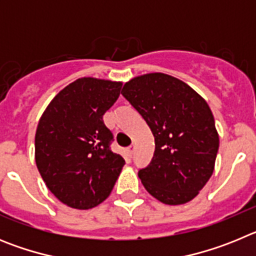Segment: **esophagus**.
<instances>
[{
	"mask_svg": "<svg viewBox=\"0 0 256 256\" xmlns=\"http://www.w3.org/2000/svg\"><path fill=\"white\" fill-rule=\"evenodd\" d=\"M133 151H134V146H133V144H130V148H126V155L130 156V158H132V155H133Z\"/></svg>",
	"mask_w": 256,
	"mask_h": 256,
	"instance_id": "obj_1",
	"label": "esophagus"
}]
</instances>
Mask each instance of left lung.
<instances>
[{"instance_id":"left-lung-1","label":"left lung","mask_w":256,"mask_h":256,"mask_svg":"<svg viewBox=\"0 0 256 256\" xmlns=\"http://www.w3.org/2000/svg\"><path fill=\"white\" fill-rule=\"evenodd\" d=\"M122 94L155 137L152 160L138 172L144 187L164 204L191 201L212 177L219 148L206 101L188 84L164 73L130 79Z\"/></svg>"}]
</instances>
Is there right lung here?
Segmentation results:
<instances>
[{
  "instance_id": "obj_1",
  "label": "right lung",
  "mask_w": 256,
  "mask_h": 256,
  "mask_svg": "<svg viewBox=\"0 0 256 256\" xmlns=\"http://www.w3.org/2000/svg\"><path fill=\"white\" fill-rule=\"evenodd\" d=\"M122 82L84 76L61 90L40 119L36 164L47 188L70 208L87 210L110 195L124 159L112 152L102 116Z\"/></svg>"
}]
</instances>
